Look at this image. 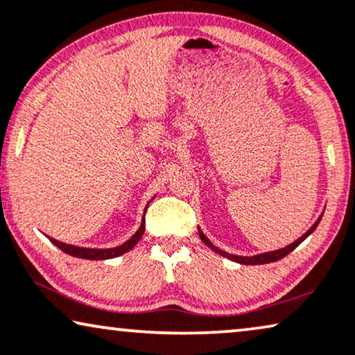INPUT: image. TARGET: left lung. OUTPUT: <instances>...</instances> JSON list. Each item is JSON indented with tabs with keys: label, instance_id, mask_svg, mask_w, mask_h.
<instances>
[{
	"label": "left lung",
	"instance_id": "1",
	"mask_svg": "<svg viewBox=\"0 0 355 355\" xmlns=\"http://www.w3.org/2000/svg\"><path fill=\"white\" fill-rule=\"evenodd\" d=\"M322 218V217H320ZM320 218H318V220L313 223V227H311V230H307L306 233L302 234L301 238L297 239V241H294V243H291L289 244V246H286V248H283V249H278V251H273V252H266V254H259V256H252V257H241V256H233V254H228V252H225V251H220V249L218 248H216L214 246V244L209 241V239L204 236V233L201 232V230H199V236H201V239H202V243L204 244H207L209 248L212 249V251H216V252H218L220 254V256H223V257H227V259H232V261H234V262H238V263H244V266H259V263H268V262H277V261H279V259H283L284 256H288L289 252H293L294 249H296L299 244H301L304 239H306L309 234H311L313 230L317 228V225H318V222H320Z\"/></svg>",
	"mask_w": 355,
	"mask_h": 355
}]
</instances>
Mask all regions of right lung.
Here are the masks:
<instances>
[{"label":"right lung","mask_w":355,"mask_h":355,"mask_svg":"<svg viewBox=\"0 0 355 355\" xmlns=\"http://www.w3.org/2000/svg\"><path fill=\"white\" fill-rule=\"evenodd\" d=\"M144 233V218H143V223L141 227L137 233L133 234L132 238L125 241L121 246L117 248H112V249H89V248H78V246H72V244H66V243H61V241H56L54 238H49V241L53 244H56V246L64 251L69 256H73V257H80V259H88V261H104V259H112V257H117V256H122V254H125L127 251H130L135 244L139 241V238L143 236Z\"/></svg>","instance_id":"right-lung-1"}]
</instances>
